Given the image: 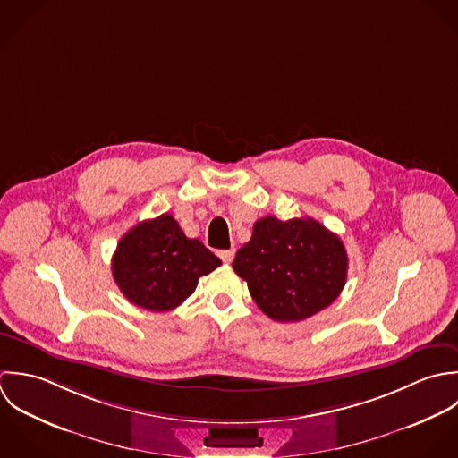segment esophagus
<instances>
[{"instance_id":"esophagus-1","label":"esophagus","mask_w":458,"mask_h":458,"mask_svg":"<svg viewBox=\"0 0 458 458\" xmlns=\"http://www.w3.org/2000/svg\"><path fill=\"white\" fill-rule=\"evenodd\" d=\"M217 255L225 264H230L235 257V250H221V251H217Z\"/></svg>"}]
</instances>
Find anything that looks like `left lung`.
Listing matches in <instances>:
<instances>
[{
    "label": "left lung",
    "instance_id": "1",
    "mask_svg": "<svg viewBox=\"0 0 458 458\" xmlns=\"http://www.w3.org/2000/svg\"><path fill=\"white\" fill-rule=\"evenodd\" d=\"M233 271L257 306L276 322H299L327 308L344 290L349 259L344 242L311 217H262L235 255Z\"/></svg>",
    "mask_w": 458,
    "mask_h": 458
}]
</instances>
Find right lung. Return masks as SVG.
Here are the masks:
<instances>
[{"label":"right lung","instance_id":"obj_1","mask_svg":"<svg viewBox=\"0 0 458 458\" xmlns=\"http://www.w3.org/2000/svg\"><path fill=\"white\" fill-rule=\"evenodd\" d=\"M221 260L201 241L187 239L170 214L132 226L118 242L111 271L120 292L136 306L168 311L196 290L199 276Z\"/></svg>","mask_w":458,"mask_h":458}]
</instances>
